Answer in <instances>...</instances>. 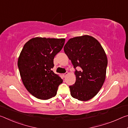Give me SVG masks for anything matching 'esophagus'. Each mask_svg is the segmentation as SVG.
<instances>
[{"instance_id":"34e87169","label":"esophagus","mask_w":128,"mask_h":128,"mask_svg":"<svg viewBox=\"0 0 128 128\" xmlns=\"http://www.w3.org/2000/svg\"><path fill=\"white\" fill-rule=\"evenodd\" d=\"M68 74V72H66V73H64L63 74V76H64V77H66V76Z\"/></svg>"}]
</instances>
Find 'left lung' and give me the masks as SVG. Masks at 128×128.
Segmentation results:
<instances>
[{"instance_id":"1","label":"left lung","mask_w":128,"mask_h":128,"mask_svg":"<svg viewBox=\"0 0 128 128\" xmlns=\"http://www.w3.org/2000/svg\"><path fill=\"white\" fill-rule=\"evenodd\" d=\"M64 51L75 69L76 80L69 86L73 98L90 100L97 94L105 81L107 56L103 47L92 36H83L69 40ZM81 69L77 71L76 68Z\"/></svg>"}]
</instances>
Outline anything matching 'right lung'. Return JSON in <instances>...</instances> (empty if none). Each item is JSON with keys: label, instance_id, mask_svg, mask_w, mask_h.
Listing matches in <instances>:
<instances>
[{"label": "right lung", "instance_id": "add662e5", "mask_svg": "<svg viewBox=\"0 0 128 128\" xmlns=\"http://www.w3.org/2000/svg\"><path fill=\"white\" fill-rule=\"evenodd\" d=\"M64 43V38L36 37L24 46L17 64L24 85L36 98L47 100L56 95L62 80L52 69Z\"/></svg>", "mask_w": 128, "mask_h": 128}]
</instances>
